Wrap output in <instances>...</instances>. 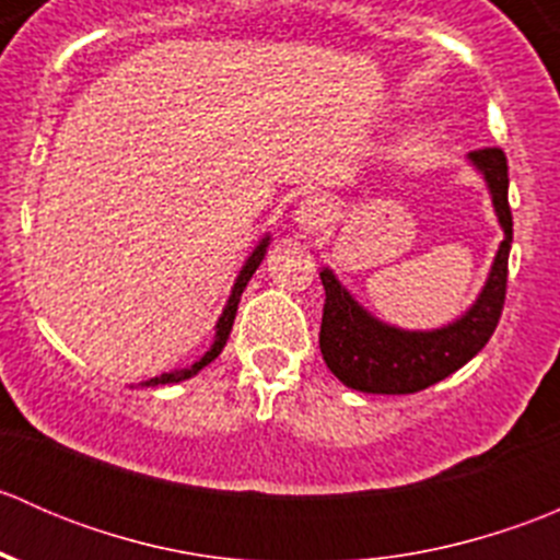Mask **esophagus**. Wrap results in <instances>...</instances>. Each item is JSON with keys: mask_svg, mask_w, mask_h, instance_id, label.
Wrapping results in <instances>:
<instances>
[{"mask_svg": "<svg viewBox=\"0 0 560 560\" xmlns=\"http://www.w3.org/2000/svg\"><path fill=\"white\" fill-rule=\"evenodd\" d=\"M332 222V206L327 197L312 195L306 200H301V206L295 208V224L303 235H312L325 230Z\"/></svg>", "mask_w": 560, "mask_h": 560, "instance_id": "esophagus-1", "label": "esophagus"}]
</instances>
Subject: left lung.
Returning a JSON list of instances; mask_svg holds the SVG:
<instances>
[{"mask_svg": "<svg viewBox=\"0 0 560 560\" xmlns=\"http://www.w3.org/2000/svg\"><path fill=\"white\" fill-rule=\"evenodd\" d=\"M471 165L488 180L495 217L504 228L499 254L477 303L453 325L439 330H398L374 319L332 276L322 270L325 312H322L319 349L327 369L347 387L360 393L409 395L436 385L466 365L493 336L504 312L506 265L512 246L510 167L501 149H479L468 154Z\"/></svg>", "mask_w": 560, "mask_h": 560, "instance_id": "left-lung-1", "label": "left lung"}]
</instances>
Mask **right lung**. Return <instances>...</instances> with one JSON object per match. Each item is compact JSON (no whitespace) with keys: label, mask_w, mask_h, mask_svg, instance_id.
<instances>
[{"label":"right lung","mask_w":560,"mask_h":560,"mask_svg":"<svg viewBox=\"0 0 560 560\" xmlns=\"http://www.w3.org/2000/svg\"><path fill=\"white\" fill-rule=\"evenodd\" d=\"M268 241H270V235H265V238L259 241V246L254 248V252H252V257L246 259L244 268H241L238 279H235V287H233V295H230L228 306H224V312H222V316H219V322H217V336H213V347L208 349V352L202 354V358L197 360L195 365H189V369H180V371H171V374L154 376V380L143 382L145 387H156V385H175V382L189 380V376H195L197 371L206 369V365L211 363V360H217V358H219V352H222L224 343H228L230 330H233V322H235V312H238L241 295H244V290H246L248 279H252V276H254V270H257V268H259V262H262L265 248H268Z\"/></svg>","instance_id":"right-lung-1"}]
</instances>
